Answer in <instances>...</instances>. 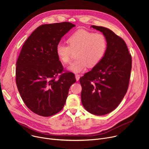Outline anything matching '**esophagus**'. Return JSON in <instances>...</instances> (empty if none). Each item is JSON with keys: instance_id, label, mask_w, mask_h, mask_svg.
<instances>
[{"instance_id": "obj_1", "label": "esophagus", "mask_w": 149, "mask_h": 149, "mask_svg": "<svg viewBox=\"0 0 149 149\" xmlns=\"http://www.w3.org/2000/svg\"><path fill=\"white\" fill-rule=\"evenodd\" d=\"M79 78H80V75H78V74L75 75V78H76L77 81H78L79 79Z\"/></svg>"}]
</instances>
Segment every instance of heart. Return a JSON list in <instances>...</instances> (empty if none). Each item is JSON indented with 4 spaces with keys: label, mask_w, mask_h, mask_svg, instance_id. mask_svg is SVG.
<instances>
[{
    "label": "heart",
    "mask_w": 149,
    "mask_h": 149,
    "mask_svg": "<svg viewBox=\"0 0 149 149\" xmlns=\"http://www.w3.org/2000/svg\"><path fill=\"white\" fill-rule=\"evenodd\" d=\"M68 45L58 44L56 54L61 61L69 63L73 52H76L75 61L68 67V70L74 73H79L88 67H94L102 59L107 48V42L101 33L80 30L74 33L68 39Z\"/></svg>",
    "instance_id": "1"
}]
</instances>
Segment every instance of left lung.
<instances>
[{
	"label": "left lung",
	"instance_id": "obj_1",
	"mask_svg": "<svg viewBox=\"0 0 149 149\" xmlns=\"http://www.w3.org/2000/svg\"><path fill=\"white\" fill-rule=\"evenodd\" d=\"M91 27L101 32L107 42L102 59L80 78L81 101L87 111L96 116L111 113L120 104L129 87L132 56L124 40L110 29Z\"/></svg>",
	"mask_w": 149,
	"mask_h": 149
}]
</instances>
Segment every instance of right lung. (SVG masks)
Returning a JSON list of instances; mask_svg holds the SVG:
<instances>
[{
    "mask_svg": "<svg viewBox=\"0 0 149 149\" xmlns=\"http://www.w3.org/2000/svg\"><path fill=\"white\" fill-rule=\"evenodd\" d=\"M75 26L68 22L40 25L21 49L16 62V86L28 108L39 116L59 112L70 87L76 82L72 72L62 73L63 67L56 54L62 37Z\"/></svg>",
    "mask_w": 149,
    "mask_h": 149,
    "instance_id": "1",
    "label": "right lung"
}]
</instances>
